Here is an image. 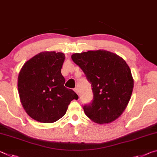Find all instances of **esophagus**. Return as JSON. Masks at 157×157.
Listing matches in <instances>:
<instances>
[{
    "label": "esophagus",
    "mask_w": 157,
    "mask_h": 157,
    "mask_svg": "<svg viewBox=\"0 0 157 157\" xmlns=\"http://www.w3.org/2000/svg\"><path fill=\"white\" fill-rule=\"evenodd\" d=\"M74 92H76V94H78V88H75L74 89Z\"/></svg>",
    "instance_id": "1"
}]
</instances>
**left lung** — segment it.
Returning a JSON list of instances; mask_svg holds the SVG:
<instances>
[{"mask_svg":"<svg viewBox=\"0 0 157 157\" xmlns=\"http://www.w3.org/2000/svg\"><path fill=\"white\" fill-rule=\"evenodd\" d=\"M71 59L92 86L93 99L83 106L86 115L98 124L117 119L127 107L133 88L132 72L125 60L105 50L74 53Z\"/></svg>","mask_w":157,"mask_h":157,"instance_id":"obj_1","label":"left lung"}]
</instances>
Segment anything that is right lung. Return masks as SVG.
Listing matches in <instances>:
<instances>
[{"mask_svg":"<svg viewBox=\"0 0 157 157\" xmlns=\"http://www.w3.org/2000/svg\"><path fill=\"white\" fill-rule=\"evenodd\" d=\"M65 54L44 51L23 65L18 77V90L25 112L37 122L52 123L66 113L69 104L78 97L64 86L61 69Z\"/></svg>","mask_w":157,"mask_h":157,"instance_id":"right-lung-1","label":"right lung"}]
</instances>
